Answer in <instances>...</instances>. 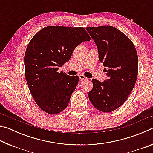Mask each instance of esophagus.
Masks as SVG:
<instances>
[{"label": "esophagus", "instance_id": "esophagus-1", "mask_svg": "<svg viewBox=\"0 0 153 153\" xmlns=\"http://www.w3.org/2000/svg\"><path fill=\"white\" fill-rule=\"evenodd\" d=\"M79 77L80 82H82L83 80H86V79H88L87 77H85V76H84V75H82V74L79 75Z\"/></svg>", "mask_w": 153, "mask_h": 153}]
</instances>
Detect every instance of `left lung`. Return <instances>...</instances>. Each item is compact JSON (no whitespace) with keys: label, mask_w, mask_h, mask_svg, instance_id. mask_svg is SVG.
<instances>
[{"label":"left lung","mask_w":153,"mask_h":153,"mask_svg":"<svg viewBox=\"0 0 153 153\" xmlns=\"http://www.w3.org/2000/svg\"><path fill=\"white\" fill-rule=\"evenodd\" d=\"M98 51V59L106 67L107 79H93L88 97L93 106L102 112H111L121 107L135 86L138 57L130 39L110 25L86 27Z\"/></svg>","instance_id":"left-lung-1"}]
</instances>
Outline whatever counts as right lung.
I'll use <instances>...</instances> for the list:
<instances>
[{"label": "right lung", "mask_w": 153, "mask_h": 153, "mask_svg": "<svg viewBox=\"0 0 153 153\" xmlns=\"http://www.w3.org/2000/svg\"><path fill=\"white\" fill-rule=\"evenodd\" d=\"M90 40L84 27L58 25L43 28L30 40L24 56L25 76L36 104L46 113L55 115L68 105L79 77L57 71L76 46Z\"/></svg>", "instance_id": "right-lung-1"}]
</instances>
